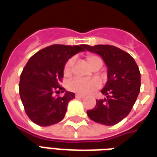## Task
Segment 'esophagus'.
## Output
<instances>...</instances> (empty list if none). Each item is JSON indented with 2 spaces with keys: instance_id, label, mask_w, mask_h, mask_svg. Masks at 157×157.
<instances>
[{
  "instance_id": "esophagus-1",
  "label": "esophagus",
  "mask_w": 157,
  "mask_h": 157,
  "mask_svg": "<svg viewBox=\"0 0 157 157\" xmlns=\"http://www.w3.org/2000/svg\"><path fill=\"white\" fill-rule=\"evenodd\" d=\"M75 97L78 99H83V98H84V95H83V94H75Z\"/></svg>"
}]
</instances>
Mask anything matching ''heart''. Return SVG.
Returning <instances> with one entry per match:
<instances>
[{
  "instance_id": "b5f03b06",
  "label": "heart",
  "mask_w": 157,
  "mask_h": 157,
  "mask_svg": "<svg viewBox=\"0 0 157 157\" xmlns=\"http://www.w3.org/2000/svg\"><path fill=\"white\" fill-rule=\"evenodd\" d=\"M85 62L91 68L101 67L102 65L101 58L97 55L88 54L85 56ZM73 66V59H69L64 65L63 67V75L65 77H69L72 74V68ZM99 82L95 79H81L75 78L71 81L69 84V89L73 92H77L82 94H89L93 93L99 88Z\"/></svg>"
}]
</instances>
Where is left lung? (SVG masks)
<instances>
[{
    "mask_svg": "<svg viewBox=\"0 0 157 157\" xmlns=\"http://www.w3.org/2000/svg\"><path fill=\"white\" fill-rule=\"evenodd\" d=\"M88 52L98 54L107 67V82L88 117L95 123L112 126L125 118L134 106L140 90V73L134 59L123 50L108 45H86Z\"/></svg>",
    "mask_w": 157,
    "mask_h": 157,
    "instance_id": "obj_1",
    "label": "left lung"
}]
</instances>
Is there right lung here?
Returning a JSON list of instances; mask_svg holds the SVG:
<instances>
[{
	"mask_svg": "<svg viewBox=\"0 0 157 157\" xmlns=\"http://www.w3.org/2000/svg\"><path fill=\"white\" fill-rule=\"evenodd\" d=\"M85 45H53L31 56L20 76L19 94L25 112L39 126H51L64 118L73 92L60 86L65 63L73 56L84 52ZM65 92L63 98L55 93Z\"/></svg>",
	"mask_w": 157,
	"mask_h": 157,
	"instance_id": "obj_1",
	"label": "right lung"
}]
</instances>
